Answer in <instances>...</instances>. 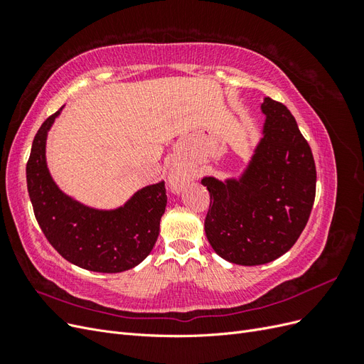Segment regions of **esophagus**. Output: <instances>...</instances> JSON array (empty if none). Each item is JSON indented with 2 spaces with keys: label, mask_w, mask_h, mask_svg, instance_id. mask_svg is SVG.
Wrapping results in <instances>:
<instances>
[{
  "label": "esophagus",
  "mask_w": 364,
  "mask_h": 364,
  "mask_svg": "<svg viewBox=\"0 0 364 364\" xmlns=\"http://www.w3.org/2000/svg\"><path fill=\"white\" fill-rule=\"evenodd\" d=\"M186 179H188V178H186V173H185L183 170H181V168H173V170L170 171L168 182H170V186H171V188H173L174 191L181 190L182 186L185 185Z\"/></svg>",
  "instance_id": "esophagus-1"
}]
</instances>
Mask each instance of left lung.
Listing matches in <instances>:
<instances>
[{
	"instance_id": "1",
	"label": "left lung",
	"mask_w": 364,
	"mask_h": 364,
	"mask_svg": "<svg viewBox=\"0 0 364 364\" xmlns=\"http://www.w3.org/2000/svg\"><path fill=\"white\" fill-rule=\"evenodd\" d=\"M264 138L240 181L205 178V232L220 257L259 266L290 250L310 218L316 165L306 139L282 103L264 98Z\"/></svg>"
}]
</instances>
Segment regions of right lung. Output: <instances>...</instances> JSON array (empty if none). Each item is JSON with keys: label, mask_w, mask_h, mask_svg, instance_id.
I'll use <instances>...</instances> for the list:
<instances>
[{"label": "right lung", "mask_w": 364, "mask_h": 364, "mask_svg": "<svg viewBox=\"0 0 364 364\" xmlns=\"http://www.w3.org/2000/svg\"><path fill=\"white\" fill-rule=\"evenodd\" d=\"M60 111L43 121L27 161V188L39 228L65 259L82 269L118 273L135 267L159 235L167 205L165 183L146 186L115 211H97L65 196L46 162L47 132Z\"/></svg>", "instance_id": "add662e5"}]
</instances>
